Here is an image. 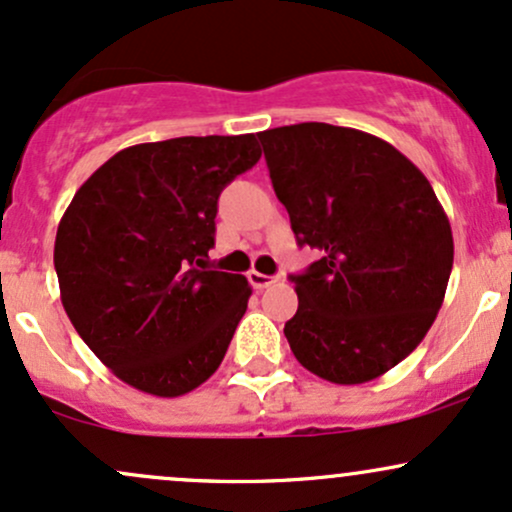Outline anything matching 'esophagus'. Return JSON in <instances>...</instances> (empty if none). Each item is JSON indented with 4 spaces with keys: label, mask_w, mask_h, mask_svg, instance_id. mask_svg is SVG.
Returning a JSON list of instances; mask_svg holds the SVG:
<instances>
[{
    "label": "esophagus",
    "mask_w": 512,
    "mask_h": 512,
    "mask_svg": "<svg viewBox=\"0 0 512 512\" xmlns=\"http://www.w3.org/2000/svg\"><path fill=\"white\" fill-rule=\"evenodd\" d=\"M248 279H250L252 289H260V291L274 284V276H267V274H262V272H250Z\"/></svg>",
    "instance_id": "esophagus-1"
}]
</instances>
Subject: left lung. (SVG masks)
<instances>
[{"instance_id":"obj_1","label":"left lung","mask_w":512,"mask_h":512,"mask_svg":"<svg viewBox=\"0 0 512 512\" xmlns=\"http://www.w3.org/2000/svg\"><path fill=\"white\" fill-rule=\"evenodd\" d=\"M257 137L298 245L322 255L291 276L293 356L337 385L380 378L421 344L448 289L455 245L431 182L361 129L301 122Z\"/></svg>"}]
</instances>
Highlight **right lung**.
Returning <instances> with one entry per match:
<instances>
[{
    "label": "right lung",
    "instance_id": "obj_1",
    "mask_svg": "<svg viewBox=\"0 0 512 512\" xmlns=\"http://www.w3.org/2000/svg\"><path fill=\"white\" fill-rule=\"evenodd\" d=\"M260 156L255 134L129 146L64 211L62 305L88 349L134 390L180 397L221 366L252 289L209 267L216 204Z\"/></svg>",
    "mask_w": 512,
    "mask_h": 512
}]
</instances>
